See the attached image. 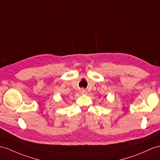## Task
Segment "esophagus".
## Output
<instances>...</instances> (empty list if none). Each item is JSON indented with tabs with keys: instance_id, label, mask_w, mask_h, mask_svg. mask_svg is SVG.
I'll list each match as a JSON object with an SVG mask.
<instances>
[{
	"instance_id": "obj_1",
	"label": "esophagus",
	"mask_w": 160,
	"mask_h": 160,
	"mask_svg": "<svg viewBox=\"0 0 160 160\" xmlns=\"http://www.w3.org/2000/svg\"><path fill=\"white\" fill-rule=\"evenodd\" d=\"M80 93L82 94V95H84V94H87V91L84 88H80Z\"/></svg>"
}]
</instances>
